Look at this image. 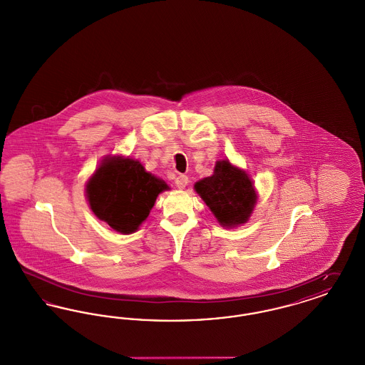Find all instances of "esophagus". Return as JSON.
Masks as SVG:
<instances>
[{"label":"esophagus","instance_id":"esophagus-1","mask_svg":"<svg viewBox=\"0 0 365 365\" xmlns=\"http://www.w3.org/2000/svg\"><path fill=\"white\" fill-rule=\"evenodd\" d=\"M189 183V178L186 175H179L176 179H175V186L180 190H183Z\"/></svg>","mask_w":365,"mask_h":365}]
</instances>
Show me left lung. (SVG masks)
<instances>
[{"label": "left lung", "mask_w": 365, "mask_h": 365, "mask_svg": "<svg viewBox=\"0 0 365 365\" xmlns=\"http://www.w3.org/2000/svg\"><path fill=\"white\" fill-rule=\"evenodd\" d=\"M194 190L219 225L226 228L245 225L259 200V192L249 174L230 160L216 161L213 174L195 182Z\"/></svg>", "instance_id": "8db88e82"}]
</instances>
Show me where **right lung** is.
Wrapping results in <instances>:
<instances>
[{
    "instance_id": "right-lung-1",
    "label": "right lung",
    "mask_w": 365,
    "mask_h": 365,
    "mask_svg": "<svg viewBox=\"0 0 365 365\" xmlns=\"http://www.w3.org/2000/svg\"><path fill=\"white\" fill-rule=\"evenodd\" d=\"M170 186L145 170L139 160L106 156L87 179L91 212L112 230L133 234L148 219L157 197Z\"/></svg>"
}]
</instances>
